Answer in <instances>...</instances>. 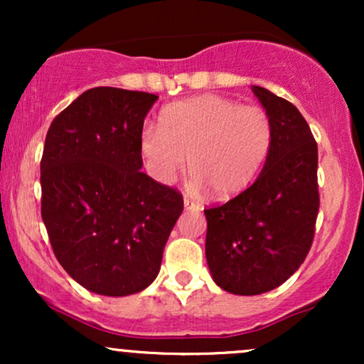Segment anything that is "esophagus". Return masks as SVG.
<instances>
[{
  "label": "esophagus",
  "instance_id": "obj_1",
  "mask_svg": "<svg viewBox=\"0 0 364 364\" xmlns=\"http://www.w3.org/2000/svg\"><path fill=\"white\" fill-rule=\"evenodd\" d=\"M185 208L186 210H198L200 205L196 202H193L191 198H188V196H185Z\"/></svg>",
  "mask_w": 364,
  "mask_h": 364
}]
</instances>
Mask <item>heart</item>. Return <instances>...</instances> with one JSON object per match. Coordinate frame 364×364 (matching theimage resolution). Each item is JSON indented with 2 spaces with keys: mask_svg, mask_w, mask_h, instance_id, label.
Wrapping results in <instances>:
<instances>
[{
  "mask_svg": "<svg viewBox=\"0 0 364 364\" xmlns=\"http://www.w3.org/2000/svg\"><path fill=\"white\" fill-rule=\"evenodd\" d=\"M272 140V121L263 107L205 94L164 107L159 129L141 132L140 150L157 181L173 183L190 161L195 185L229 200L252 186Z\"/></svg>",
  "mask_w": 364,
  "mask_h": 364,
  "instance_id": "obj_1",
  "label": "heart"
}]
</instances>
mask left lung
<instances>
[{
    "label": "left lung",
    "mask_w": 364,
    "mask_h": 364,
    "mask_svg": "<svg viewBox=\"0 0 364 364\" xmlns=\"http://www.w3.org/2000/svg\"><path fill=\"white\" fill-rule=\"evenodd\" d=\"M272 121L260 176L224 205L207 208L205 257L224 291L255 296L286 282L310 252L320 195L318 147L294 104L252 87Z\"/></svg>",
    "instance_id": "1"
}]
</instances>
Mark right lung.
Masks as SVG:
<instances>
[{
  "mask_svg": "<svg viewBox=\"0 0 364 364\" xmlns=\"http://www.w3.org/2000/svg\"><path fill=\"white\" fill-rule=\"evenodd\" d=\"M157 99L95 87L46 135L41 214L58 262L95 294H135L156 281L183 212L178 190L140 171L144 119Z\"/></svg>",
  "mask_w": 364,
  "mask_h": 364,
  "instance_id": "add662e5",
  "label": "right lung"
}]
</instances>
